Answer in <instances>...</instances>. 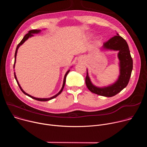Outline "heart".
I'll return each instance as SVG.
<instances>
[{
    "label": "heart",
    "instance_id": "b5f03b06",
    "mask_svg": "<svg viewBox=\"0 0 147 147\" xmlns=\"http://www.w3.org/2000/svg\"><path fill=\"white\" fill-rule=\"evenodd\" d=\"M88 36L90 38V37H91V35L90 34H89V35H88ZM99 42H100V39H96V40H95V44H98Z\"/></svg>",
    "mask_w": 147,
    "mask_h": 147
}]
</instances>
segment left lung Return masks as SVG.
I'll use <instances>...</instances> for the list:
<instances>
[{"label": "left lung", "mask_w": 147, "mask_h": 147, "mask_svg": "<svg viewBox=\"0 0 147 147\" xmlns=\"http://www.w3.org/2000/svg\"><path fill=\"white\" fill-rule=\"evenodd\" d=\"M102 48L107 50L119 51L117 55L120 61V75L119 78L113 84L100 88L92 84L87 71L86 84L91 92L103 96L112 97L117 94L127 86L133 70V59L127 42L119 36L118 34L103 43Z\"/></svg>", "instance_id": "1"}]
</instances>
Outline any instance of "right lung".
I'll use <instances>...</instances> for the list:
<instances>
[{
	"label": "right lung",
	"mask_w": 147,
	"mask_h": 147,
	"mask_svg": "<svg viewBox=\"0 0 147 147\" xmlns=\"http://www.w3.org/2000/svg\"><path fill=\"white\" fill-rule=\"evenodd\" d=\"M40 31V30H30V31H28V32L24 36V38H23V39L21 40V42H20L18 44V45H17V48H16V52H15V55H14V66H13V67L14 68V66H15V63H16V55H17V51H18V48L20 47V45H22L23 43H24V42L27 40V39H28V38H29V37H31V36H33V35L32 34H38V33H39V32ZM70 71V70H68L67 72H66V74H65V77H64V80H63V86H62V88H61V90L56 94V95H55V96H52V97H51V98H35V97H34V96H32L31 95H29V94H28L27 93H26V92H24V91H23V90L22 88V87H21V86H20V85L19 84V83H18V81H17V77H16V74H15V73H14V77H15V79L16 80V81H17V84H18V86H19V87H20V90H22V91L25 94V95H27V96H30V97H31V98H32V99H35V100H39V101H48V100H51V99H53V98H56L57 96H58L59 94H60V93L62 92V91H63V88H64V87H65V82H66V76H67V74L69 73V72Z\"/></svg>",
	"instance_id": "right-lung-1"
}]
</instances>
